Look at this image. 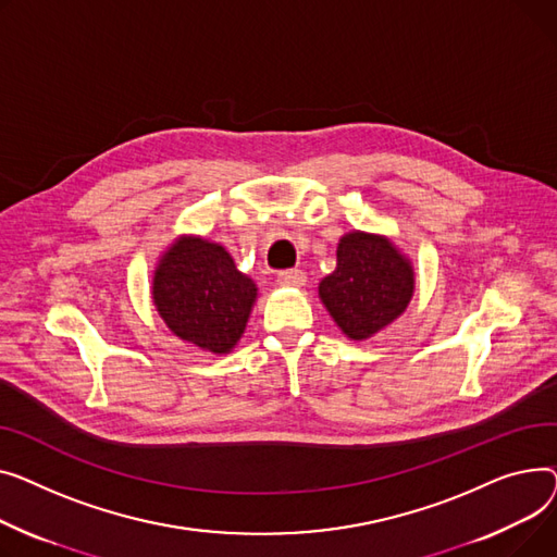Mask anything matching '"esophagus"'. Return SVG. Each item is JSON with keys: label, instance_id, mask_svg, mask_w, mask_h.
Instances as JSON below:
<instances>
[{"label": "esophagus", "instance_id": "obj_1", "mask_svg": "<svg viewBox=\"0 0 557 557\" xmlns=\"http://www.w3.org/2000/svg\"><path fill=\"white\" fill-rule=\"evenodd\" d=\"M276 278L281 285H289V287L306 285V274L301 270H283V272H278Z\"/></svg>", "mask_w": 557, "mask_h": 557}]
</instances>
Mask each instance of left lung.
Wrapping results in <instances>:
<instances>
[{
	"label": "left lung",
	"instance_id": "1",
	"mask_svg": "<svg viewBox=\"0 0 557 557\" xmlns=\"http://www.w3.org/2000/svg\"><path fill=\"white\" fill-rule=\"evenodd\" d=\"M413 294L409 260L386 238L352 232L339 240L337 270L319 297L350 339H367L403 314Z\"/></svg>",
	"mask_w": 557,
	"mask_h": 557
}]
</instances>
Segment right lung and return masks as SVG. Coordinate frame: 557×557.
<instances>
[{"instance_id": "right-lung-1", "label": "right lung", "mask_w": 557, "mask_h": 557, "mask_svg": "<svg viewBox=\"0 0 557 557\" xmlns=\"http://www.w3.org/2000/svg\"><path fill=\"white\" fill-rule=\"evenodd\" d=\"M152 299L180 339L211 352H228L245 331L256 285L236 270L222 245L182 238L161 258Z\"/></svg>"}]
</instances>
